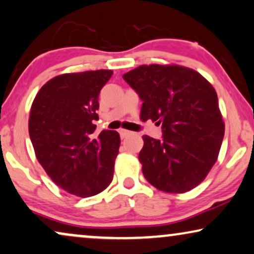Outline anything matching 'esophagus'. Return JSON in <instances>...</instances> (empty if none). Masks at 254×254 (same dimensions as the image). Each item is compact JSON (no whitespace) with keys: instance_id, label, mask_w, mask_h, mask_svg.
Returning <instances> with one entry per match:
<instances>
[{"instance_id":"obj_1","label":"esophagus","mask_w":254,"mask_h":254,"mask_svg":"<svg viewBox=\"0 0 254 254\" xmlns=\"http://www.w3.org/2000/svg\"><path fill=\"white\" fill-rule=\"evenodd\" d=\"M119 133H120V136L123 137V138L127 137V136H129V135L133 134V133H131V131L127 130V129H120V130H119Z\"/></svg>"}]
</instances>
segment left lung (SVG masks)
Masks as SVG:
<instances>
[{
	"label": "left lung",
	"instance_id": "8db88e82",
	"mask_svg": "<svg viewBox=\"0 0 254 254\" xmlns=\"http://www.w3.org/2000/svg\"><path fill=\"white\" fill-rule=\"evenodd\" d=\"M123 77L143 102L141 119L162 125V140L142 136L144 178L163 192H189L209 173L223 141L216 91L199 72L178 64H143Z\"/></svg>",
	"mask_w": 254,
	"mask_h": 254
}]
</instances>
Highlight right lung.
I'll return each instance as SVG.
<instances>
[{"instance_id":"add662e5","label":"right lung","mask_w":254,"mask_h":254,"mask_svg":"<svg viewBox=\"0 0 254 254\" xmlns=\"http://www.w3.org/2000/svg\"><path fill=\"white\" fill-rule=\"evenodd\" d=\"M112 74L100 69L55 76L31 106L29 134L37 159L59 187L76 196L96 195L113 179L119 133L103 130L93 137L99 92Z\"/></svg>"}]
</instances>
